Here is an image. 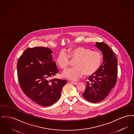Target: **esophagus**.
Returning a JSON list of instances; mask_svg holds the SVG:
<instances>
[{
  "instance_id": "34e87169",
  "label": "esophagus",
  "mask_w": 134,
  "mask_h": 134,
  "mask_svg": "<svg viewBox=\"0 0 134 134\" xmlns=\"http://www.w3.org/2000/svg\"><path fill=\"white\" fill-rule=\"evenodd\" d=\"M69 82L73 85H76L77 83L76 82H73V81H69Z\"/></svg>"
}]
</instances>
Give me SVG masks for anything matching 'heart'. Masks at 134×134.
I'll return each mask as SVG.
<instances>
[{"instance_id":"b5f03b06","label":"heart","mask_w":134,"mask_h":134,"mask_svg":"<svg viewBox=\"0 0 134 134\" xmlns=\"http://www.w3.org/2000/svg\"><path fill=\"white\" fill-rule=\"evenodd\" d=\"M69 58L75 60L73 68L63 72L64 77L71 80H76L84 74L90 76L94 74L100 68L102 61L101 54L96 51L83 47H78L66 52L62 51L59 53L56 59V62L59 67L66 69L69 64Z\"/></svg>"}]
</instances>
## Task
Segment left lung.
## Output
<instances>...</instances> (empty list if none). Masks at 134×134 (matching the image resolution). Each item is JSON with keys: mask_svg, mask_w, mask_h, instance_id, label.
I'll list each match as a JSON object with an SVG mask.
<instances>
[{"mask_svg": "<svg viewBox=\"0 0 134 134\" xmlns=\"http://www.w3.org/2000/svg\"><path fill=\"white\" fill-rule=\"evenodd\" d=\"M95 46L102 52L103 63L99 70L89 76L83 97L91 102L104 100L116 84L118 60L110 47L104 42H96Z\"/></svg>", "mask_w": 134, "mask_h": 134, "instance_id": "left-lung-1", "label": "left lung"}]
</instances>
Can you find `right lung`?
Instances as JSON below:
<instances>
[{"label": "right lung", "instance_id": "obj_1", "mask_svg": "<svg viewBox=\"0 0 134 134\" xmlns=\"http://www.w3.org/2000/svg\"><path fill=\"white\" fill-rule=\"evenodd\" d=\"M52 53L48 47L28 48L20 57L16 66L19 83L24 94L43 106L56 102L67 83L66 80L49 79L58 73Z\"/></svg>", "mask_w": 134, "mask_h": 134}]
</instances>
